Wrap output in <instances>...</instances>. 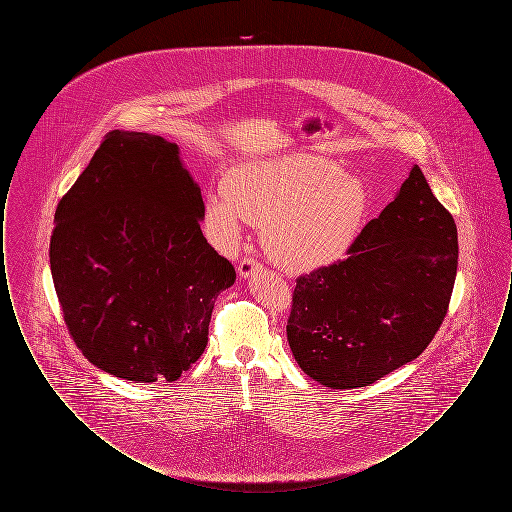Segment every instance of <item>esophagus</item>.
Masks as SVG:
<instances>
[{"label": "esophagus", "mask_w": 512, "mask_h": 512, "mask_svg": "<svg viewBox=\"0 0 512 512\" xmlns=\"http://www.w3.org/2000/svg\"><path fill=\"white\" fill-rule=\"evenodd\" d=\"M261 267V263L257 261V259H253V257H244V259H240V263H238V272H240V276L242 278H247L249 274H253L257 268Z\"/></svg>", "instance_id": "1"}]
</instances>
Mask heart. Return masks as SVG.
<instances>
[{
  "label": "heart",
  "instance_id": "heart-1",
  "mask_svg": "<svg viewBox=\"0 0 512 512\" xmlns=\"http://www.w3.org/2000/svg\"><path fill=\"white\" fill-rule=\"evenodd\" d=\"M366 213L365 188L336 163L290 153L245 163L226 174L224 192L211 195L205 222L220 244L240 238L242 219L263 228L270 259L288 270H313L341 259Z\"/></svg>",
  "mask_w": 512,
  "mask_h": 512
}]
</instances>
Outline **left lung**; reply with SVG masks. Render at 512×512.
<instances>
[{"mask_svg":"<svg viewBox=\"0 0 512 512\" xmlns=\"http://www.w3.org/2000/svg\"><path fill=\"white\" fill-rule=\"evenodd\" d=\"M457 265V224L414 165L347 259L297 276L286 326L295 361L334 390L411 363L447 315Z\"/></svg>","mask_w":512,"mask_h":512,"instance_id":"obj_1","label":"left lung"}]
</instances>
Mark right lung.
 I'll use <instances>...</instances> for the list:
<instances>
[{"label": "right lung", "instance_id": "add662e5", "mask_svg": "<svg viewBox=\"0 0 512 512\" xmlns=\"http://www.w3.org/2000/svg\"><path fill=\"white\" fill-rule=\"evenodd\" d=\"M203 197L178 146L107 132L55 209L49 265L82 355L132 382H174L203 355L215 299L236 280L207 244Z\"/></svg>", "mask_w": 512, "mask_h": 512}]
</instances>
